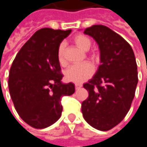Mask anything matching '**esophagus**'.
<instances>
[{
    "instance_id": "obj_1",
    "label": "esophagus",
    "mask_w": 147,
    "mask_h": 147,
    "mask_svg": "<svg viewBox=\"0 0 147 147\" xmlns=\"http://www.w3.org/2000/svg\"><path fill=\"white\" fill-rule=\"evenodd\" d=\"M81 86H82V84H75V87H76L77 90L79 89V88H81Z\"/></svg>"
}]
</instances>
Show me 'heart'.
Returning a JSON list of instances; mask_svg holds the SVG:
<instances>
[{"instance_id": "b5f03b06", "label": "heart", "mask_w": 147, "mask_h": 147, "mask_svg": "<svg viewBox=\"0 0 147 147\" xmlns=\"http://www.w3.org/2000/svg\"><path fill=\"white\" fill-rule=\"evenodd\" d=\"M74 43L83 51H88L91 47V40L84 35H78L73 38ZM64 44L61 43L57 49V61L62 66H65L67 62L64 57ZM89 58L93 63H98L99 61V56L96 53L89 55ZM93 74V67L89 63H84L78 65H73L69 67L64 72V77L67 81L80 84L90 78Z\"/></svg>"}]
</instances>
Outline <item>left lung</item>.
<instances>
[{"mask_svg":"<svg viewBox=\"0 0 147 147\" xmlns=\"http://www.w3.org/2000/svg\"><path fill=\"white\" fill-rule=\"evenodd\" d=\"M84 33L98 44L101 64L84 84L89 97L82 103V113L92 127L108 131L119 125L131 108L138 84L137 63L131 45L108 27L93 25Z\"/></svg>","mask_w":147,"mask_h":147,"instance_id":"obj_1","label":"left lung"}]
</instances>
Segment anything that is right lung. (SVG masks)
<instances>
[{"instance_id": "right-lung-1", "label": "right lung", "mask_w": 147, "mask_h": 147, "mask_svg": "<svg viewBox=\"0 0 147 147\" xmlns=\"http://www.w3.org/2000/svg\"><path fill=\"white\" fill-rule=\"evenodd\" d=\"M71 30H37L17 53L8 76V89L22 119L36 129L46 128L61 117L63 96L75 92L72 83L63 84L57 49Z\"/></svg>"}]
</instances>
